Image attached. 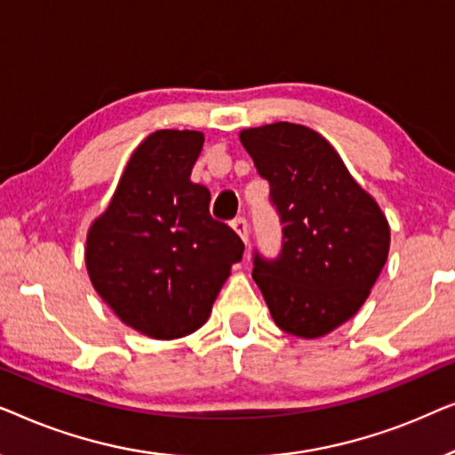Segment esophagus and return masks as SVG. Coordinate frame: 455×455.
I'll return each mask as SVG.
<instances>
[{
    "instance_id": "esophagus-1",
    "label": "esophagus",
    "mask_w": 455,
    "mask_h": 455,
    "mask_svg": "<svg viewBox=\"0 0 455 455\" xmlns=\"http://www.w3.org/2000/svg\"><path fill=\"white\" fill-rule=\"evenodd\" d=\"M232 228H234V232L240 235L242 242L248 244V235H251V229H248V221L244 220V217H238V220H234Z\"/></svg>"
}]
</instances>
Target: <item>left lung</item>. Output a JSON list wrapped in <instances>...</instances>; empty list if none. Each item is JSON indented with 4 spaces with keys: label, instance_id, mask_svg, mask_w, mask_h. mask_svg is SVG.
Returning a JSON list of instances; mask_svg holds the SVG:
<instances>
[{
    "label": "left lung",
    "instance_id": "obj_1",
    "mask_svg": "<svg viewBox=\"0 0 455 455\" xmlns=\"http://www.w3.org/2000/svg\"><path fill=\"white\" fill-rule=\"evenodd\" d=\"M283 223L275 260L254 252L252 277L279 329L315 339L363 307L389 254V223L319 132L275 122L240 132Z\"/></svg>",
    "mask_w": 455,
    "mask_h": 455
}]
</instances>
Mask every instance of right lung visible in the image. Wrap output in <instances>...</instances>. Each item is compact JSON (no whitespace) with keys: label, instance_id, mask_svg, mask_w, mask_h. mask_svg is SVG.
Listing matches in <instances>:
<instances>
[{"label":"right lung","instance_id":"right-lung-1","mask_svg":"<svg viewBox=\"0 0 455 455\" xmlns=\"http://www.w3.org/2000/svg\"><path fill=\"white\" fill-rule=\"evenodd\" d=\"M203 142L198 130L148 134L86 234L92 288L117 319L153 339L203 327L244 252L238 234L211 217V192L190 182Z\"/></svg>","mask_w":455,"mask_h":455}]
</instances>
